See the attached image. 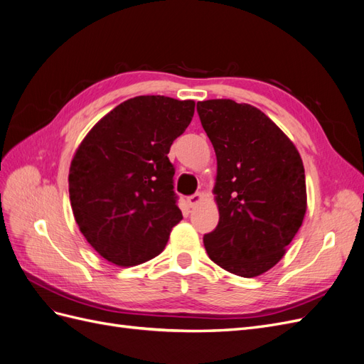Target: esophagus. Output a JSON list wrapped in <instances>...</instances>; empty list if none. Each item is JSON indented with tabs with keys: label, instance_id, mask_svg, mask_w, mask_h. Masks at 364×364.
<instances>
[{
	"label": "esophagus",
	"instance_id": "esophagus-1",
	"mask_svg": "<svg viewBox=\"0 0 364 364\" xmlns=\"http://www.w3.org/2000/svg\"><path fill=\"white\" fill-rule=\"evenodd\" d=\"M202 200H203V194H202V193H196V194L190 196L188 199H186V202H188V205H190L191 208L197 206Z\"/></svg>",
	"mask_w": 364,
	"mask_h": 364
}]
</instances>
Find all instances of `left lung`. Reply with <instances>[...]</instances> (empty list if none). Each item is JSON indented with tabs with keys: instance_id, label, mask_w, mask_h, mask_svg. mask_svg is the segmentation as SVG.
I'll return each instance as SVG.
<instances>
[{
	"instance_id": "8db88e82",
	"label": "left lung",
	"mask_w": 364,
	"mask_h": 364,
	"mask_svg": "<svg viewBox=\"0 0 364 364\" xmlns=\"http://www.w3.org/2000/svg\"><path fill=\"white\" fill-rule=\"evenodd\" d=\"M217 156L218 225L203 237L208 257L243 278L285 255L306 211L305 170L289 136L261 112L228 98L197 103Z\"/></svg>"
}]
</instances>
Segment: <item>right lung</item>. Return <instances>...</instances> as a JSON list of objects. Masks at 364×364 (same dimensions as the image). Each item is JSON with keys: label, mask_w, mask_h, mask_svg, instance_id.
<instances>
[{"label": "right lung", "mask_w": 364, "mask_h": 364, "mask_svg": "<svg viewBox=\"0 0 364 364\" xmlns=\"http://www.w3.org/2000/svg\"><path fill=\"white\" fill-rule=\"evenodd\" d=\"M194 106L164 95L130 98L75 150L68 176L73 214L109 262L130 267L158 257L182 220L167 155L191 123Z\"/></svg>", "instance_id": "obj_1"}]
</instances>
